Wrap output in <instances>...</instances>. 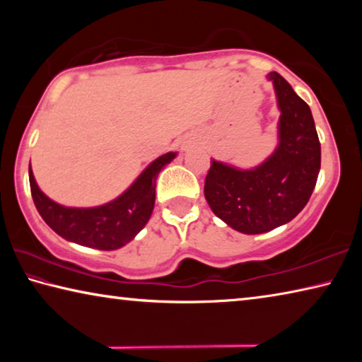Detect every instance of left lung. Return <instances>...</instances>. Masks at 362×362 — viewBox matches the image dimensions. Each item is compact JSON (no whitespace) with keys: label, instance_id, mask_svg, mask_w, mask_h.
Listing matches in <instances>:
<instances>
[{"label":"left lung","instance_id":"left-lung-1","mask_svg":"<svg viewBox=\"0 0 362 362\" xmlns=\"http://www.w3.org/2000/svg\"><path fill=\"white\" fill-rule=\"evenodd\" d=\"M274 86L279 144L254 169H238L216 159L204 182L207 204L233 230L260 235L284 225L308 203L321 169V144L306 102L276 71Z\"/></svg>","mask_w":362,"mask_h":362}]
</instances>
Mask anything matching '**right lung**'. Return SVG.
<instances>
[{
  "mask_svg": "<svg viewBox=\"0 0 362 362\" xmlns=\"http://www.w3.org/2000/svg\"><path fill=\"white\" fill-rule=\"evenodd\" d=\"M175 156L174 151L159 156L124 193L97 207H65L54 203L36 185L33 170L28 166L33 203L42 220L64 240L100 250L119 249L132 241L150 220L158 174Z\"/></svg>",
  "mask_w": 362,
  "mask_h": 362,
  "instance_id": "1",
  "label": "right lung"
}]
</instances>
